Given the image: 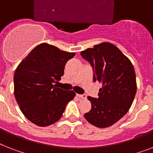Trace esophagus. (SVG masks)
Listing matches in <instances>:
<instances>
[{"instance_id": "34e87169", "label": "esophagus", "mask_w": 153, "mask_h": 153, "mask_svg": "<svg viewBox=\"0 0 153 153\" xmlns=\"http://www.w3.org/2000/svg\"><path fill=\"white\" fill-rule=\"evenodd\" d=\"M77 96H78V97L79 98H80V99H83V100H84V99H86V97H87L85 94H77Z\"/></svg>"}]
</instances>
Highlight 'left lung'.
I'll use <instances>...</instances> for the list:
<instances>
[{
  "label": "left lung",
  "mask_w": 153,
  "mask_h": 153,
  "mask_svg": "<svg viewBox=\"0 0 153 153\" xmlns=\"http://www.w3.org/2000/svg\"><path fill=\"white\" fill-rule=\"evenodd\" d=\"M94 69V81L102 86L98 98L88 97L91 110L85 119L99 128L112 126L126 115L137 91L136 74L132 63L115 45L102 42L81 52Z\"/></svg>",
  "instance_id": "8db88e82"
}]
</instances>
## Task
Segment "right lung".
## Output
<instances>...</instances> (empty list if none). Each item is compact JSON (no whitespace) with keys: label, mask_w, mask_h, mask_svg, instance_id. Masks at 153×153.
Returning a JSON list of instances; mask_svg holds the SVG:
<instances>
[{"label":"right lung","mask_w":153,"mask_h":153,"mask_svg":"<svg viewBox=\"0 0 153 153\" xmlns=\"http://www.w3.org/2000/svg\"><path fill=\"white\" fill-rule=\"evenodd\" d=\"M74 53L48 43L38 45L20 62L14 74V95L27 120L47 126L61 118L66 105L75 97L73 90L57 88L66 63Z\"/></svg>","instance_id":"obj_1"}]
</instances>
